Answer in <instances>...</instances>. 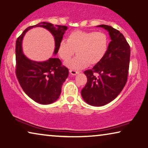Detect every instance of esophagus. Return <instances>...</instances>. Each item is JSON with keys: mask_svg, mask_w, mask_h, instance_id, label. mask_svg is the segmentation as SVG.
Segmentation results:
<instances>
[{"mask_svg": "<svg viewBox=\"0 0 148 148\" xmlns=\"http://www.w3.org/2000/svg\"><path fill=\"white\" fill-rule=\"evenodd\" d=\"M70 73L72 75H73V76H74V75H76L77 74H78V71H76V70H70Z\"/></svg>", "mask_w": 148, "mask_h": 148, "instance_id": "obj_1", "label": "esophagus"}]
</instances>
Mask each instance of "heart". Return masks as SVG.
<instances>
[{"label":"heart","mask_w":148,"mask_h":148,"mask_svg":"<svg viewBox=\"0 0 148 148\" xmlns=\"http://www.w3.org/2000/svg\"><path fill=\"white\" fill-rule=\"evenodd\" d=\"M108 48V39L102 32L75 30L68 39L60 42L58 54L61 59L69 60L76 51L78 55L66 63L68 67L80 70L88 64L95 65L102 60Z\"/></svg>","instance_id":"heart-1"}]
</instances>
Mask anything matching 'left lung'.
<instances>
[{"instance_id": "8db88e82", "label": "left lung", "mask_w": 148, "mask_h": 148, "mask_svg": "<svg viewBox=\"0 0 148 148\" xmlns=\"http://www.w3.org/2000/svg\"><path fill=\"white\" fill-rule=\"evenodd\" d=\"M98 26L108 31L112 40L102 60L84 72L87 83L81 94L88 104L102 106L114 100L127 82L130 46L119 30L105 25ZM95 73L99 74L98 77Z\"/></svg>"}]
</instances>
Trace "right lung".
<instances>
[{
  "mask_svg": "<svg viewBox=\"0 0 148 148\" xmlns=\"http://www.w3.org/2000/svg\"><path fill=\"white\" fill-rule=\"evenodd\" d=\"M41 26L49 30L54 36L55 49L58 48L68 27L51 23H40L28 27L16 42V75L24 92L35 102L49 104L58 100L63 83L68 76V69L59 58H50L45 62H35L26 57L22 50V40L30 28Z\"/></svg>",
  "mask_w": 148,
  "mask_h": 148,
  "instance_id": "obj_1",
  "label": "right lung"
}]
</instances>
